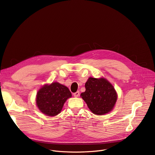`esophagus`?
I'll return each instance as SVG.
<instances>
[{
  "label": "esophagus",
  "mask_w": 155,
  "mask_h": 155,
  "mask_svg": "<svg viewBox=\"0 0 155 155\" xmlns=\"http://www.w3.org/2000/svg\"><path fill=\"white\" fill-rule=\"evenodd\" d=\"M79 95H80V91H77L76 93H74V97H78V96H79Z\"/></svg>",
  "instance_id": "34e87169"
}]
</instances>
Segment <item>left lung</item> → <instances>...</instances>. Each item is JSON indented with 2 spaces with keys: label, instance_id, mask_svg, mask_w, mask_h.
I'll use <instances>...</instances> for the list:
<instances>
[{
  "label": "left lung",
  "instance_id": "left-lung-1",
  "mask_svg": "<svg viewBox=\"0 0 155 155\" xmlns=\"http://www.w3.org/2000/svg\"><path fill=\"white\" fill-rule=\"evenodd\" d=\"M86 91L80 96L95 115H105L114 107L117 94L113 85L104 78L90 77L85 83Z\"/></svg>",
  "mask_w": 155,
  "mask_h": 155
}]
</instances>
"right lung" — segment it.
<instances>
[{"label":"right lung","instance_id":"1","mask_svg":"<svg viewBox=\"0 0 155 155\" xmlns=\"http://www.w3.org/2000/svg\"><path fill=\"white\" fill-rule=\"evenodd\" d=\"M72 97L69 88L58 82L45 84L38 91L36 104L40 112L47 116L58 115L68 98Z\"/></svg>","mask_w":155,"mask_h":155}]
</instances>
